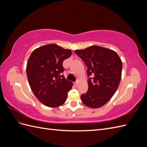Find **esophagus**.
I'll list each match as a JSON object with an SVG mask.
<instances>
[{"instance_id":"34e87169","label":"esophagus","mask_w":147,"mask_h":147,"mask_svg":"<svg viewBox=\"0 0 147 147\" xmlns=\"http://www.w3.org/2000/svg\"><path fill=\"white\" fill-rule=\"evenodd\" d=\"M79 82H80V81H79V80H77V81H76V82H75V83H74V85H75V86H78V84Z\"/></svg>"}]
</instances>
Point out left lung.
Returning a JSON list of instances; mask_svg holds the SVG:
<instances>
[{
  "mask_svg": "<svg viewBox=\"0 0 147 147\" xmlns=\"http://www.w3.org/2000/svg\"><path fill=\"white\" fill-rule=\"evenodd\" d=\"M88 67V90L82 94L83 103L92 109L101 107L117 90L121 80L122 61L113 50L97 45L75 51Z\"/></svg>",
  "mask_w": 147,
  "mask_h": 147,
  "instance_id": "8db88e82",
  "label": "left lung"
}]
</instances>
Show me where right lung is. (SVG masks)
Masks as SVG:
<instances>
[{
	"mask_svg": "<svg viewBox=\"0 0 147 147\" xmlns=\"http://www.w3.org/2000/svg\"><path fill=\"white\" fill-rule=\"evenodd\" d=\"M72 51L56 44H49L34 50L28 59L26 72L35 96L48 107H57L65 102L73 83L64 77L63 61Z\"/></svg>",
	"mask_w": 147,
	"mask_h": 147,
	"instance_id": "obj_1",
	"label": "right lung"
}]
</instances>
